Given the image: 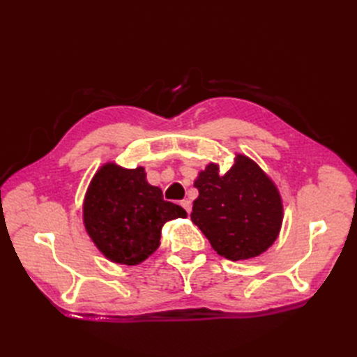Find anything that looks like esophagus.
<instances>
[{"instance_id":"obj_1","label":"esophagus","mask_w":357,"mask_h":357,"mask_svg":"<svg viewBox=\"0 0 357 357\" xmlns=\"http://www.w3.org/2000/svg\"><path fill=\"white\" fill-rule=\"evenodd\" d=\"M181 204V207L186 210V213L189 214L190 213V210H192V204H190V201H188V199H185V201H181L180 202Z\"/></svg>"}]
</instances>
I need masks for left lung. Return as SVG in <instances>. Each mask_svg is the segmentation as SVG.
I'll list each match as a JSON object with an SVG mask.
<instances>
[{
	"label": "left lung",
	"mask_w": 357,
	"mask_h": 357,
	"mask_svg": "<svg viewBox=\"0 0 357 357\" xmlns=\"http://www.w3.org/2000/svg\"><path fill=\"white\" fill-rule=\"evenodd\" d=\"M199 192L190 219L218 255L245 261L274 244L283 223V201L274 181L255 160L235 155L228 172L208 164L195 183Z\"/></svg>",
	"instance_id": "8db88e82"
}]
</instances>
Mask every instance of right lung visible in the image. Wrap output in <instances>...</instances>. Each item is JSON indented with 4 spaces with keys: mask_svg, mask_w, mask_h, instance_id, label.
Wrapping results in <instances>:
<instances>
[{
    "mask_svg": "<svg viewBox=\"0 0 357 357\" xmlns=\"http://www.w3.org/2000/svg\"><path fill=\"white\" fill-rule=\"evenodd\" d=\"M186 215L149 185L143 167L126 169L114 162L95 172L83 201L84 229L96 248L109 261L129 266L155 253L165 222Z\"/></svg>",
    "mask_w": 357,
    "mask_h": 357,
    "instance_id": "obj_1",
    "label": "right lung"
}]
</instances>
